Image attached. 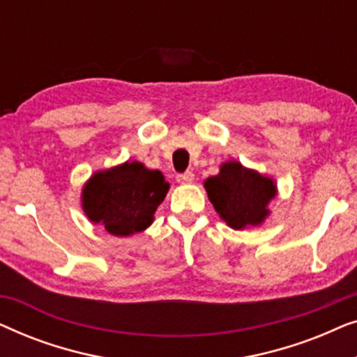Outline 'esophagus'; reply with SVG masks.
Returning a JSON list of instances; mask_svg holds the SVG:
<instances>
[{"mask_svg": "<svg viewBox=\"0 0 357 357\" xmlns=\"http://www.w3.org/2000/svg\"><path fill=\"white\" fill-rule=\"evenodd\" d=\"M193 178H195V175H193V172H190V170L177 175V182L178 183H192Z\"/></svg>", "mask_w": 357, "mask_h": 357, "instance_id": "34e87169", "label": "esophagus"}]
</instances>
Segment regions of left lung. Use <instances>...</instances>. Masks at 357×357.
Returning a JSON list of instances; mask_svg holds the SVG:
<instances>
[{
	"label": "left lung",
	"mask_w": 357,
	"mask_h": 357,
	"mask_svg": "<svg viewBox=\"0 0 357 357\" xmlns=\"http://www.w3.org/2000/svg\"><path fill=\"white\" fill-rule=\"evenodd\" d=\"M209 202L227 226L243 229L258 226L268 216V203L276 195V185L241 162H226L221 172L204 182Z\"/></svg>",
	"instance_id": "8db88e82"
}]
</instances>
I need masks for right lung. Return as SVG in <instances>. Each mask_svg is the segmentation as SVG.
<instances>
[{
    "mask_svg": "<svg viewBox=\"0 0 357 357\" xmlns=\"http://www.w3.org/2000/svg\"><path fill=\"white\" fill-rule=\"evenodd\" d=\"M167 190L169 183L159 170L125 162L92 175L82 190V208L92 222L104 224L110 234L123 237L153 222Z\"/></svg>",
    "mask_w": 357,
    "mask_h": 357,
    "instance_id": "right-lung-1",
    "label": "right lung"
}]
</instances>
